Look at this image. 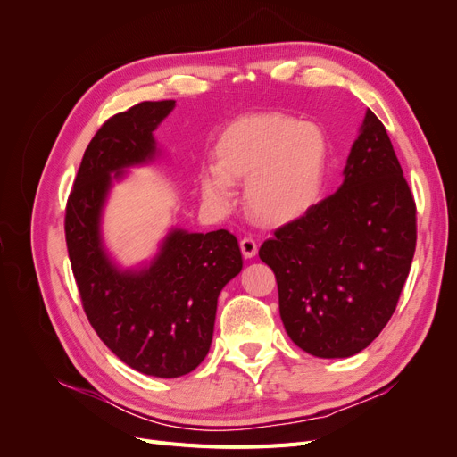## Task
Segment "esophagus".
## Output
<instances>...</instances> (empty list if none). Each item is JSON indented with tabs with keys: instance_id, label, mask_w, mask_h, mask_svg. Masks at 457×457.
Here are the masks:
<instances>
[{
	"instance_id": "esophagus-1",
	"label": "esophagus",
	"mask_w": 457,
	"mask_h": 457,
	"mask_svg": "<svg viewBox=\"0 0 457 457\" xmlns=\"http://www.w3.org/2000/svg\"><path fill=\"white\" fill-rule=\"evenodd\" d=\"M240 250L245 259H252L257 255V242L253 238H242L240 240Z\"/></svg>"
}]
</instances>
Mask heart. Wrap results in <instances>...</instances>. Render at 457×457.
<instances>
[{
    "label": "heart",
    "instance_id": "heart-1",
    "mask_svg": "<svg viewBox=\"0 0 457 457\" xmlns=\"http://www.w3.org/2000/svg\"><path fill=\"white\" fill-rule=\"evenodd\" d=\"M215 165L198 173L204 202L234 205L232 183H245V205L259 223L286 227L309 215L326 195L331 145L322 128L280 112L230 121L213 146Z\"/></svg>",
    "mask_w": 457,
    "mask_h": 457
}]
</instances>
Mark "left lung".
Returning <instances> with one entry per match:
<instances>
[{"label":"left lung","mask_w":457,"mask_h":457,"mask_svg":"<svg viewBox=\"0 0 457 457\" xmlns=\"http://www.w3.org/2000/svg\"><path fill=\"white\" fill-rule=\"evenodd\" d=\"M416 252V204L368 108L334 195L262 242L284 328L318 358H349L393 316Z\"/></svg>","instance_id":"1"}]
</instances>
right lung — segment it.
<instances>
[{"label":"right lung","instance_id":"add662e5","mask_svg":"<svg viewBox=\"0 0 457 457\" xmlns=\"http://www.w3.org/2000/svg\"><path fill=\"white\" fill-rule=\"evenodd\" d=\"M175 101H146L110 118L91 139L66 205V245L84 311L96 336L129 368L181 378L210 353L217 299L242 270L228 230L171 227L156 255L121 267L103 238V215L114 183L129 168L154 163V139Z\"/></svg>","mask_w":457,"mask_h":457}]
</instances>
